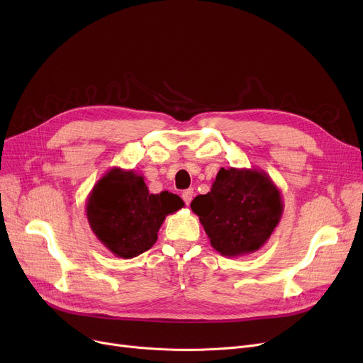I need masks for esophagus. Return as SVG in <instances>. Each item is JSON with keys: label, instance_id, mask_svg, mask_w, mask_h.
Instances as JSON below:
<instances>
[{"label": "esophagus", "instance_id": "1", "mask_svg": "<svg viewBox=\"0 0 363 363\" xmlns=\"http://www.w3.org/2000/svg\"><path fill=\"white\" fill-rule=\"evenodd\" d=\"M193 197H194V189H185V191L182 193V200L185 201V204L188 206L189 203H191V200H193Z\"/></svg>", "mask_w": 363, "mask_h": 363}]
</instances>
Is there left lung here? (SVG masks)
I'll list each match as a JSON object with an SVG mask.
<instances>
[{
	"label": "left lung",
	"mask_w": 363,
	"mask_h": 363,
	"mask_svg": "<svg viewBox=\"0 0 363 363\" xmlns=\"http://www.w3.org/2000/svg\"><path fill=\"white\" fill-rule=\"evenodd\" d=\"M191 211L226 257L257 252L278 226L284 203L281 191L262 169H220L207 194L197 196Z\"/></svg>",
	"instance_id": "1"
}]
</instances>
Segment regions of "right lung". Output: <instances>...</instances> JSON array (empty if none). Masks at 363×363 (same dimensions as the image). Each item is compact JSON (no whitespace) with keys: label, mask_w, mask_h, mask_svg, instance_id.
Returning <instances> with one entry per match:
<instances>
[{"label":"right lung","mask_w":363,"mask_h":363,"mask_svg":"<svg viewBox=\"0 0 363 363\" xmlns=\"http://www.w3.org/2000/svg\"><path fill=\"white\" fill-rule=\"evenodd\" d=\"M182 207L177 194H150L144 177L137 172L111 167L94 185L85 211L101 244L114 256L132 259L155 245L166 216Z\"/></svg>","instance_id":"obj_1"}]
</instances>
